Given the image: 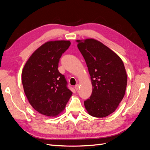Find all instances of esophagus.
I'll list each match as a JSON object with an SVG mask.
<instances>
[{"instance_id": "1", "label": "esophagus", "mask_w": 150, "mask_h": 150, "mask_svg": "<svg viewBox=\"0 0 150 150\" xmlns=\"http://www.w3.org/2000/svg\"><path fill=\"white\" fill-rule=\"evenodd\" d=\"M79 84H76V85H75V86H74V88H75V89H76V91H78V90L79 89Z\"/></svg>"}]
</instances>
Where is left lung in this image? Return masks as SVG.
<instances>
[{"label": "left lung", "instance_id": "obj_1", "mask_svg": "<svg viewBox=\"0 0 150 150\" xmlns=\"http://www.w3.org/2000/svg\"><path fill=\"white\" fill-rule=\"evenodd\" d=\"M77 42L93 85L92 94L84 101V106L90 115L106 117L116 110L125 96L127 75L123 62L96 40L88 39Z\"/></svg>", "mask_w": 150, "mask_h": 150}]
</instances>
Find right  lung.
<instances>
[{
    "instance_id": "right-lung-1",
    "label": "right lung",
    "mask_w": 150,
    "mask_h": 150,
    "mask_svg": "<svg viewBox=\"0 0 150 150\" xmlns=\"http://www.w3.org/2000/svg\"><path fill=\"white\" fill-rule=\"evenodd\" d=\"M70 45L69 40L44 44L32 54L22 71L25 96L34 110L45 116L59 114L72 94L64 75L58 70L60 58Z\"/></svg>"
}]
</instances>
